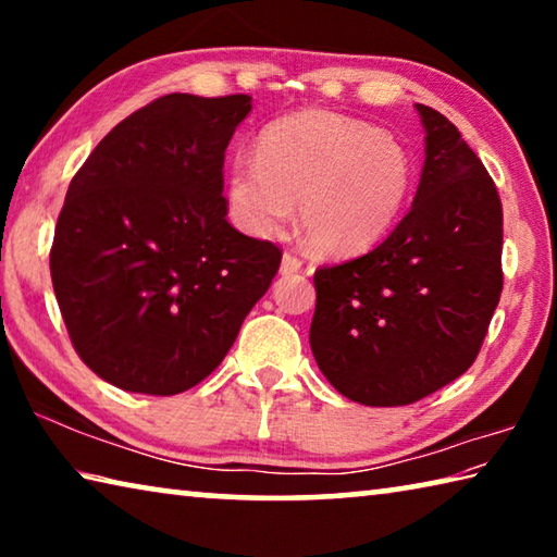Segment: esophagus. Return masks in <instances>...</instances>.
<instances>
[{"label":"esophagus","instance_id":"obj_1","mask_svg":"<svg viewBox=\"0 0 557 557\" xmlns=\"http://www.w3.org/2000/svg\"><path fill=\"white\" fill-rule=\"evenodd\" d=\"M301 270V260L295 256V252H285L280 262V272L282 275H295V272Z\"/></svg>","mask_w":557,"mask_h":557}]
</instances>
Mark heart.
I'll list each match as a JSON object with an SVG mask.
<instances>
[{
    "instance_id": "heart-1",
    "label": "heart",
    "mask_w": 557,
    "mask_h": 557,
    "mask_svg": "<svg viewBox=\"0 0 557 557\" xmlns=\"http://www.w3.org/2000/svg\"><path fill=\"white\" fill-rule=\"evenodd\" d=\"M414 182L412 157L369 122L312 110L272 122L258 159L228 169L233 219L252 235H272L299 201V228L317 252L358 256L393 231Z\"/></svg>"
}]
</instances>
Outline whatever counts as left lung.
<instances>
[{
	"label": "left lung",
	"instance_id": "8db88e82",
	"mask_svg": "<svg viewBox=\"0 0 557 557\" xmlns=\"http://www.w3.org/2000/svg\"><path fill=\"white\" fill-rule=\"evenodd\" d=\"M412 209L379 248L314 272L309 344L348 400L410 405L459 379L504 287V213L494 178L459 129L428 106Z\"/></svg>",
	"mask_w": 557,
	"mask_h": 557
}]
</instances>
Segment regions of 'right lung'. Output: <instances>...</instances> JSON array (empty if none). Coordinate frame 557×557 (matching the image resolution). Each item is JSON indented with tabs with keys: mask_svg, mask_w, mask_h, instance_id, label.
Listing matches in <instances>:
<instances>
[{
	"mask_svg": "<svg viewBox=\"0 0 557 557\" xmlns=\"http://www.w3.org/2000/svg\"><path fill=\"white\" fill-rule=\"evenodd\" d=\"M250 100L157 98L112 127L69 186L53 292L83 363L122 391L201 383L277 275V245L225 219V147Z\"/></svg>",
	"mask_w": 557,
	"mask_h": 557,
	"instance_id": "right-lung-1",
	"label": "right lung"
}]
</instances>
